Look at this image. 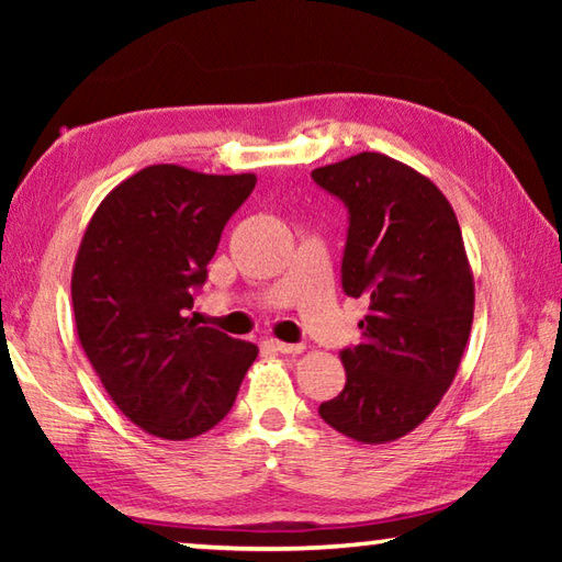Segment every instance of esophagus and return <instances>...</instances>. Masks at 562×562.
I'll list each match as a JSON object with an SVG mask.
<instances>
[{"label":"esophagus","mask_w":562,"mask_h":562,"mask_svg":"<svg viewBox=\"0 0 562 562\" xmlns=\"http://www.w3.org/2000/svg\"><path fill=\"white\" fill-rule=\"evenodd\" d=\"M270 347L274 351H280V355H300L304 349V345H288V341H280V339H270Z\"/></svg>","instance_id":"esophagus-1"}]
</instances>
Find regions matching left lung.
I'll return each instance as SVG.
<instances>
[{"mask_svg":"<svg viewBox=\"0 0 562 562\" xmlns=\"http://www.w3.org/2000/svg\"><path fill=\"white\" fill-rule=\"evenodd\" d=\"M347 207L341 290L369 300L347 384L319 416L361 443L402 439L441 402L473 322V278L453 207L429 178L382 154L312 170Z\"/></svg>","mask_w":562,"mask_h":562,"instance_id":"1","label":"left lung"}]
</instances>
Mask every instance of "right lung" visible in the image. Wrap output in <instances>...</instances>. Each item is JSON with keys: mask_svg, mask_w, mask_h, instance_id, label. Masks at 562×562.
I'll list each match as a JSON object with an SVG mask.
<instances>
[{"mask_svg": "<svg viewBox=\"0 0 562 562\" xmlns=\"http://www.w3.org/2000/svg\"><path fill=\"white\" fill-rule=\"evenodd\" d=\"M258 178L148 166L103 198L71 278L76 331L109 396L140 429L193 439L223 422L258 357L188 317L223 227Z\"/></svg>", "mask_w": 562, "mask_h": 562, "instance_id": "right-lung-1", "label": "right lung"}]
</instances>
